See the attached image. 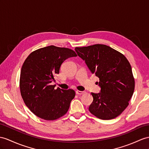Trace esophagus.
Masks as SVG:
<instances>
[{
  "label": "esophagus",
  "mask_w": 149,
  "mask_h": 149,
  "mask_svg": "<svg viewBox=\"0 0 149 149\" xmlns=\"http://www.w3.org/2000/svg\"><path fill=\"white\" fill-rule=\"evenodd\" d=\"M76 93H77V95H83V94L86 93V92H85V91H79V90H77V91H76Z\"/></svg>",
  "instance_id": "esophagus-1"
}]
</instances>
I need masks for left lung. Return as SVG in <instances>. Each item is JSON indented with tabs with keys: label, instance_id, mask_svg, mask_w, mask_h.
I'll list each match as a JSON object with an SVG mask.
<instances>
[{
	"label": "left lung",
	"instance_id": "left-lung-1",
	"mask_svg": "<svg viewBox=\"0 0 149 149\" xmlns=\"http://www.w3.org/2000/svg\"><path fill=\"white\" fill-rule=\"evenodd\" d=\"M75 51L100 80V92L91 93L93 100L89 111L104 120L116 118L128 106L135 89L129 61L121 53L103 44L76 47Z\"/></svg>",
	"mask_w": 149,
	"mask_h": 149
}]
</instances>
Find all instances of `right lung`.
I'll use <instances>...</instances> for the list:
<instances>
[{"instance_id":"1","label":"right lung","mask_w":149,"mask_h":149,"mask_svg":"<svg viewBox=\"0 0 149 149\" xmlns=\"http://www.w3.org/2000/svg\"><path fill=\"white\" fill-rule=\"evenodd\" d=\"M73 50L54 45L31 52L21 68L19 86L24 104L33 113L45 120H55L68 112L75 96L73 90L54 89V76Z\"/></svg>"}]
</instances>
